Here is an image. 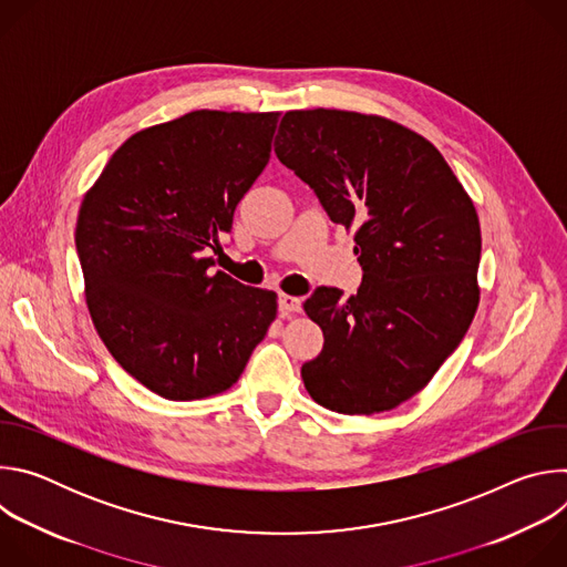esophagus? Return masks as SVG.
Returning a JSON list of instances; mask_svg holds the SVG:
<instances>
[{
    "label": "esophagus",
    "mask_w": 567,
    "mask_h": 567,
    "mask_svg": "<svg viewBox=\"0 0 567 567\" xmlns=\"http://www.w3.org/2000/svg\"><path fill=\"white\" fill-rule=\"evenodd\" d=\"M300 298L296 296H289V293H280L278 296V309L282 316H291V313H298L300 311Z\"/></svg>",
    "instance_id": "1"
}]
</instances>
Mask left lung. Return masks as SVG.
Masks as SVG:
<instances>
[{
    "mask_svg": "<svg viewBox=\"0 0 567 567\" xmlns=\"http://www.w3.org/2000/svg\"><path fill=\"white\" fill-rule=\"evenodd\" d=\"M276 154L334 224L354 230L361 287H318L307 316L326 337L300 370L311 399L343 415L396 409L464 339L480 302V219L440 150L390 118L296 110Z\"/></svg>",
    "mask_w": 567,
    "mask_h": 567,
    "instance_id": "8db88e82",
    "label": "left lung"
}]
</instances>
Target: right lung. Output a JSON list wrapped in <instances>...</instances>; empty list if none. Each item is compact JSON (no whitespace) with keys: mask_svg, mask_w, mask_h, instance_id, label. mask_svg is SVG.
<instances>
[{"mask_svg":"<svg viewBox=\"0 0 567 567\" xmlns=\"http://www.w3.org/2000/svg\"><path fill=\"white\" fill-rule=\"evenodd\" d=\"M278 112L197 110L132 134L80 204L75 251L94 328L147 390H228L278 296L213 271L233 213L271 156Z\"/></svg>","mask_w":567,"mask_h":567,"instance_id":"right-lung-1","label":"right lung"}]
</instances>
